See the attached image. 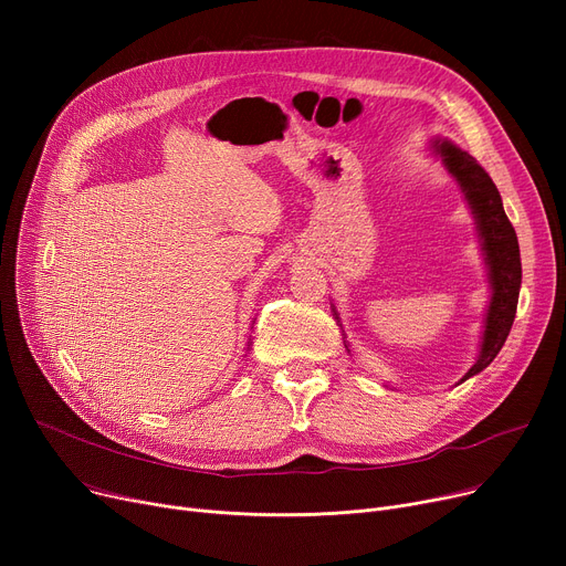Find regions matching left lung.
Masks as SVG:
<instances>
[{"mask_svg": "<svg viewBox=\"0 0 566 566\" xmlns=\"http://www.w3.org/2000/svg\"><path fill=\"white\" fill-rule=\"evenodd\" d=\"M433 154L440 158L444 169L457 178L461 192L465 195L474 222H478L491 284V303L484 321L482 348L478 360H474V365L461 378L463 382L470 376L484 371L493 363L504 342H507L521 291V252L516 231L507 213H504L500 192L486 169L468 151L448 139H436Z\"/></svg>", "mask_w": 566, "mask_h": 566, "instance_id": "obj_1", "label": "left lung"}]
</instances>
